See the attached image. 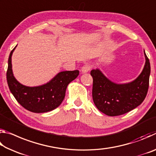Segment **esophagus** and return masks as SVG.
Listing matches in <instances>:
<instances>
[{
    "label": "esophagus",
    "mask_w": 156,
    "mask_h": 156,
    "mask_svg": "<svg viewBox=\"0 0 156 156\" xmlns=\"http://www.w3.org/2000/svg\"><path fill=\"white\" fill-rule=\"evenodd\" d=\"M90 69H91V66L88 64H86V65H84L83 67H82L81 72H82V73H87Z\"/></svg>",
    "instance_id": "esophagus-1"
}]
</instances>
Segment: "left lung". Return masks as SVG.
Segmentation results:
<instances>
[{"label":"left lung","mask_w":156,"mask_h":156,"mask_svg":"<svg viewBox=\"0 0 156 156\" xmlns=\"http://www.w3.org/2000/svg\"><path fill=\"white\" fill-rule=\"evenodd\" d=\"M145 64L138 77L129 83L118 84L110 80L99 69H92V97L96 107L107 115H122L144 101L149 88L151 73L149 60L144 50Z\"/></svg>","instance_id":"1"}]
</instances>
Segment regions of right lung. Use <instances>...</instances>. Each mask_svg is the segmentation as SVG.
<instances>
[{"mask_svg": "<svg viewBox=\"0 0 156 156\" xmlns=\"http://www.w3.org/2000/svg\"><path fill=\"white\" fill-rule=\"evenodd\" d=\"M16 47L10 52L7 72V81L11 93L18 103L30 112L45 113L55 109L62 103L68 84L78 77L79 71L60 72L42 85L25 86L20 83L13 73L12 56Z\"/></svg>", "mask_w": 156, "mask_h": 156, "instance_id": "add662e5", "label": "right lung"}]
</instances>
